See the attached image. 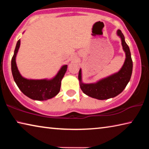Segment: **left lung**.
I'll return each instance as SVG.
<instances>
[{"instance_id": "8db88e82", "label": "left lung", "mask_w": 149, "mask_h": 149, "mask_svg": "<svg viewBox=\"0 0 149 149\" xmlns=\"http://www.w3.org/2000/svg\"><path fill=\"white\" fill-rule=\"evenodd\" d=\"M117 35L121 39L123 50L125 54L124 63L119 71L102 78L96 83L84 84L82 81L81 69L79 70L78 79L80 88L89 97L99 100L114 98L123 91L130 81L133 70V62L130 50L125 41L124 35L121 30H118Z\"/></svg>"}]
</instances>
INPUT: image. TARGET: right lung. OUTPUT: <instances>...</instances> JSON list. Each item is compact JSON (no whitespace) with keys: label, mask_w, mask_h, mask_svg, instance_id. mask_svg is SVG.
Here are the masks:
<instances>
[{"label":"right lung","mask_w":149,"mask_h":149,"mask_svg":"<svg viewBox=\"0 0 149 149\" xmlns=\"http://www.w3.org/2000/svg\"><path fill=\"white\" fill-rule=\"evenodd\" d=\"M20 46L17 41L11 61V70L14 81L20 91L30 99L35 100H47L58 94L62 78L67 70L68 65H64L56 75L51 79H32L24 77L17 69L16 58Z\"/></svg>","instance_id":"obj_1"}]
</instances>
